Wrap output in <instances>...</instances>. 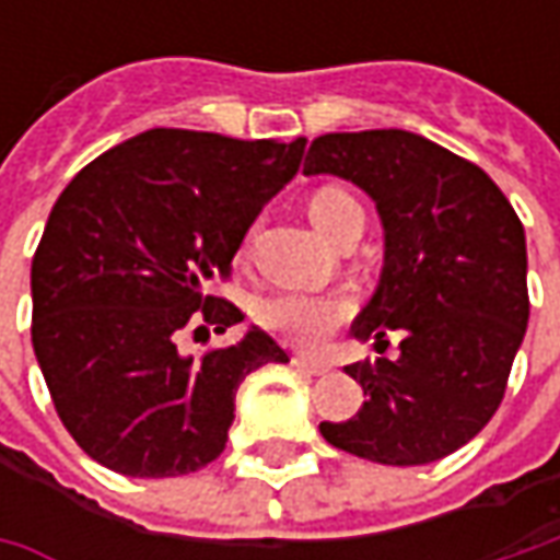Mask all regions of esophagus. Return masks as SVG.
I'll return each mask as SVG.
<instances>
[{
    "instance_id": "esophagus-1",
    "label": "esophagus",
    "mask_w": 560,
    "mask_h": 560,
    "mask_svg": "<svg viewBox=\"0 0 560 560\" xmlns=\"http://www.w3.org/2000/svg\"><path fill=\"white\" fill-rule=\"evenodd\" d=\"M292 364L299 368V371H305V374H314V376H320V374H330L334 371V364L330 361H324V358H314V355H292Z\"/></svg>"
}]
</instances>
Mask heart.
Masks as SVG:
<instances>
[{"label": "heart", "mask_w": 560, "mask_h": 560, "mask_svg": "<svg viewBox=\"0 0 560 560\" xmlns=\"http://www.w3.org/2000/svg\"><path fill=\"white\" fill-rule=\"evenodd\" d=\"M308 218L324 236L336 240L352 221H364V211L349 189L330 184L312 192ZM248 240H252V233L246 236V246ZM349 314H352V302L342 295L299 290L273 292L268 299H261L255 308V317L265 330L283 336L290 342H299V346H314V342L327 339L342 320H349Z\"/></svg>", "instance_id": "1"}]
</instances>
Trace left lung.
<instances>
[{
	"label": "left lung",
	"instance_id": "1",
	"mask_svg": "<svg viewBox=\"0 0 560 560\" xmlns=\"http://www.w3.org/2000/svg\"><path fill=\"white\" fill-rule=\"evenodd\" d=\"M305 174H336L376 202L383 277L352 334L374 339L355 361L368 401L320 436L376 464L452 455L499 411L529 317L524 224L483 167L408 130L324 133ZM399 358L383 359L388 336Z\"/></svg>",
	"mask_w": 560,
	"mask_h": 560
}]
</instances>
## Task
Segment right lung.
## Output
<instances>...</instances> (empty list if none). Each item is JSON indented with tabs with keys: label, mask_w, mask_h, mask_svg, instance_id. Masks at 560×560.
Segmentation results:
<instances>
[{
	"label": "right lung",
	"mask_w": 560,
	"mask_h": 560,
	"mask_svg": "<svg viewBox=\"0 0 560 560\" xmlns=\"http://www.w3.org/2000/svg\"><path fill=\"white\" fill-rule=\"evenodd\" d=\"M305 140L155 127L90 162L58 196L31 268L33 352L74 442L124 477H180L226 445L236 389L290 355L265 330L184 355L243 312L208 287Z\"/></svg>",
	"instance_id": "obj_1"
}]
</instances>
